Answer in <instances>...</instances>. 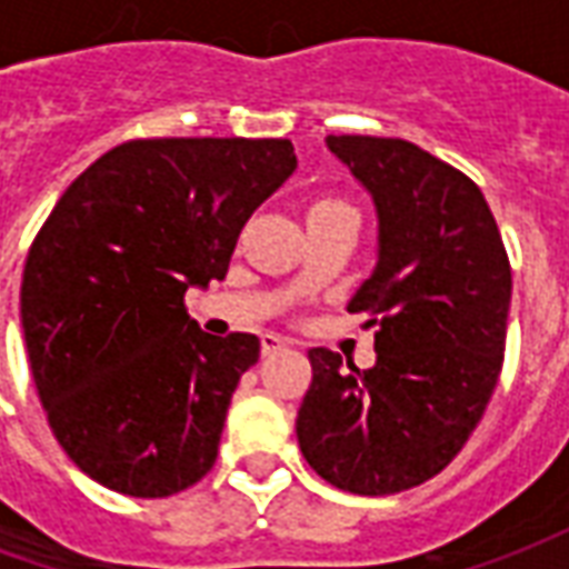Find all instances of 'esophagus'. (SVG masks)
<instances>
[{
    "label": "esophagus",
    "mask_w": 569,
    "mask_h": 569,
    "mask_svg": "<svg viewBox=\"0 0 569 569\" xmlns=\"http://www.w3.org/2000/svg\"><path fill=\"white\" fill-rule=\"evenodd\" d=\"M283 347H289V341L280 338V335H273V332L261 335V353H264V357H271V353L283 350Z\"/></svg>",
    "instance_id": "1"
}]
</instances>
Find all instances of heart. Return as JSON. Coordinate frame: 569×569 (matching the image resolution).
Segmentation results:
<instances>
[{
	"mask_svg": "<svg viewBox=\"0 0 569 569\" xmlns=\"http://www.w3.org/2000/svg\"><path fill=\"white\" fill-rule=\"evenodd\" d=\"M310 216H350V219H357V210L341 198H317L310 203L308 219Z\"/></svg>",
	"mask_w": 569,
	"mask_h": 569,
	"instance_id": "b5f03b06",
	"label": "heart"
}]
</instances>
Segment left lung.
Listing matches in <instances>:
<instances>
[{
    "label": "left lung",
    "mask_w": 569,
    "mask_h": 569,
    "mask_svg": "<svg viewBox=\"0 0 569 569\" xmlns=\"http://www.w3.org/2000/svg\"><path fill=\"white\" fill-rule=\"evenodd\" d=\"M378 207V268L350 313L378 362L313 347L296 432L329 485L362 497L427 481L460 453L500 381L512 268L481 188L396 137H329Z\"/></svg>",
    "instance_id": "obj_1"
}]
</instances>
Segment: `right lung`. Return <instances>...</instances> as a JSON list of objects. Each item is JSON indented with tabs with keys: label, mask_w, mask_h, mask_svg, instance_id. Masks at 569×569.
<instances>
[{
	"label": "right lung",
	"mask_w": 569,
	"mask_h": 569,
	"mask_svg": "<svg viewBox=\"0 0 569 569\" xmlns=\"http://www.w3.org/2000/svg\"><path fill=\"white\" fill-rule=\"evenodd\" d=\"M296 163L289 140H130L57 200L23 264L20 320L48 427L84 476L154 500L210 472L261 345L200 332L186 292L224 280Z\"/></svg>",
	"instance_id": "1"
}]
</instances>
